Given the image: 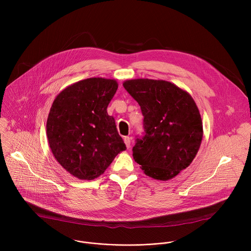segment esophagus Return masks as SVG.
<instances>
[{
  "mask_svg": "<svg viewBox=\"0 0 251 251\" xmlns=\"http://www.w3.org/2000/svg\"><path fill=\"white\" fill-rule=\"evenodd\" d=\"M124 141H125V144H126V148H127V149H129V148H130V141H131L130 137L126 136V137L124 138Z\"/></svg>",
  "mask_w": 251,
  "mask_h": 251,
  "instance_id": "esophagus-1",
  "label": "esophagus"
}]
</instances>
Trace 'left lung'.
Returning a JSON list of instances; mask_svg holds the SVG:
<instances>
[{
  "mask_svg": "<svg viewBox=\"0 0 251 251\" xmlns=\"http://www.w3.org/2000/svg\"><path fill=\"white\" fill-rule=\"evenodd\" d=\"M123 85L144 116L145 135L132 149L134 160L152 179L175 178L190 165L203 138V123L194 100L165 80L139 78Z\"/></svg>",
  "mask_w": 251,
  "mask_h": 251,
  "instance_id": "8db88e82",
  "label": "left lung"
}]
</instances>
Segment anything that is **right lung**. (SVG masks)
Returning a JSON list of instances; mask_svg holds the SVG:
<instances>
[{
    "label": "right lung",
    "mask_w": 251,
    "mask_h": 251,
    "mask_svg": "<svg viewBox=\"0 0 251 251\" xmlns=\"http://www.w3.org/2000/svg\"><path fill=\"white\" fill-rule=\"evenodd\" d=\"M117 89L114 79H84L64 89L50 108L49 147L61 166L77 179H97L126 150L115 120L107 113Z\"/></svg>",
    "instance_id": "obj_1"
}]
</instances>
